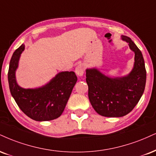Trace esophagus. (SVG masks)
Returning <instances> with one entry per match:
<instances>
[{
    "mask_svg": "<svg viewBox=\"0 0 156 156\" xmlns=\"http://www.w3.org/2000/svg\"><path fill=\"white\" fill-rule=\"evenodd\" d=\"M84 71H85V66H84L83 64V63L78 64V65H77L76 67V70H75V72H76L77 76H82L83 75Z\"/></svg>",
    "mask_w": 156,
    "mask_h": 156,
    "instance_id": "obj_1",
    "label": "esophagus"
}]
</instances>
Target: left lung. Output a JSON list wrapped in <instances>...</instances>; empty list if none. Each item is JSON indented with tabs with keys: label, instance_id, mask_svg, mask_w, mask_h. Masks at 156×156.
Returning a JSON list of instances; mask_svg holds the SVG:
<instances>
[{
	"label": "left lung",
	"instance_id": "8db88e82",
	"mask_svg": "<svg viewBox=\"0 0 156 156\" xmlns=\"http://www.w3.org/2000/svg\"><path fill=\"white\" fill-rule=\"evenodd\" d=\"M134 52V65L126 76L110 78L96 68L86 70L89 99L95 111L105 117H122L136 105L144 91L146 70L141 51L130 37L122 35Z\"/></svg>",
	"mask_w": 156,
	"mask_h": 156
}]
</instances>
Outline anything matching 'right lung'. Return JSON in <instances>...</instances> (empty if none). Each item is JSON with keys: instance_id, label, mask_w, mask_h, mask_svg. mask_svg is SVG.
Segmentation results:
<instances>
[{"instance_id": "obj_1", "label": "right lung", "mask_w": 156, "mask_h": 156, "mask_svg": "<svg viewBox=\"0 0 156 156\" xmlns=\"http://www.w3.org/2000/svg\"><path fill=\"white\" fill-rule=\"evenodd\" d=\"M24 45L13 54L8 73L11 94L19 108L30 119L37 121H51L62 115L76 83L77 76L73 71L59 73L49 83L37 89H23L16 83L15 72Z\"/></svg>"}]
</instances>
